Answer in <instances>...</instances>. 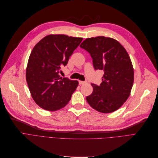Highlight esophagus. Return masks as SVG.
<instances>
[{
    "mask_svg": "<svg viewBox=\"0 0 158 158\" xmlns=\"http://www.w3.org/2000/svg\"><path fill=\"white\" fill-rule=\"evenodd\" d=\"M87 83V81H79V84L80 85H83V84H85Z\"/></svg>",
    "mask_w": 158,
    "mask_h": 158,
    "instance_id": "esophagus-1",
    "label": "esophagus"
}]
</instances>
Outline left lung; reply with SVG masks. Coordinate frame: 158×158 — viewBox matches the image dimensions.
<instances>
[{
  "mask_svg": "<svg viewBox=\"0 0 158 158\" xmlns=\"http://www.w3.org/2000/svg\"><path fill=\"white\" fill-rule=\"evenodd\" d=\"M80 47L91 55L94 69L104 71L100 86L91 84L93 91L87 102L102 113L116 111L128 99L133 85L134 68L128 52L118 40L103 36L86 39Z\"/></svg>",
  "mask_w": 158,
  "mask_h": 158,
  "instance_id": "8db88e82",
  "label": "left lung"
}]
</instances>
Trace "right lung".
<instances>
[{
  "instance_id": "right-lung-1",
  "label": "right lung",
  "mask_w": 158,
  "mask_h": 158,
  "mask_svg": "<svg viewBox=\"0 0 158 158\" xmlns=\"http://www.w3.org/2000/svg\"><path fill=\"white\" fill-rule=\"evenodd\" d=\"M83 38L49 35L33 48L29 57L26 78L30 93L38 106L49 111L64 108L78 86L77 80L60 77L61 67Z\"/></svg>"
}]
</instances>
